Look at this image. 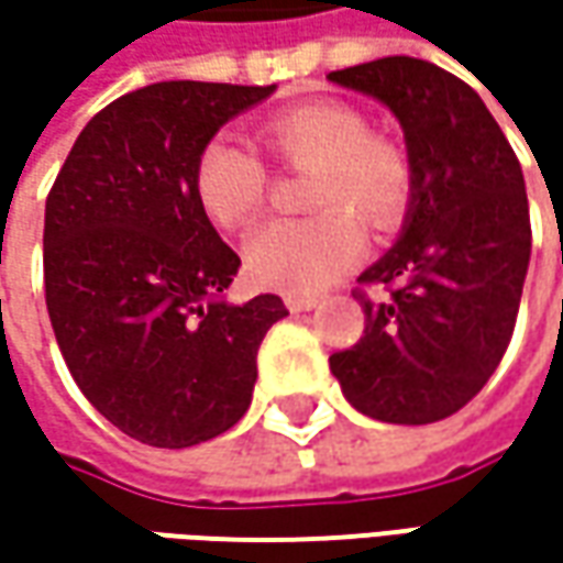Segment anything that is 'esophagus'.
I'll return each instance as SVG.
<instances>
[{"instance_id": "1", "label": "esophagus", "mask_w": 563, "mask_h": 563, "mask_svg": "<svg viewBox=\"0 0 563 563\" xmlns=\"http://www.w3.org/2000/svg\"><path fill=\"white\" fill-rule=\"evenodd\" d=\"M316 303H319V297H310V294H285V307L291 313H310Z\"/></svg>"}]
</instances>
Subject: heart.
Listing matches in <instances>:
<instances>
[{"instance_id": "heart-1", "label": "heart", "mask_w": 563, "mask_h": 563, "mask_svg": "<svg viewBox=\"0 0 563 563\" xmlns=\"http://www.w3.org/2000/svg\"><path fill=\"white\" fill-rule=\"evenodd\" d=\"M266 143L291 168H313L310 219H278L250 234L244 263L263 288L310 294L329 288L363 253V225L391 231L404 219L413 175L398 146L373 137L369 121L341 102L297 106L266 121ZM194 190L222 228L250 225L269 194V168L247 143L219 134L194 165Z\"/></svg>"}]
</instances>
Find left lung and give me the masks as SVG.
I'll return each instance as SVG.
<instances>
[{
	"mask_svg": "<svg viewBox=\"0 0 563 563\" xmlns=\"http://www.w3.org/2000/svg\"><path fill=\"white\" fill-rule=\"evenodd\" d=\"M404 128L413 175L400 238L360 275L363 338L329 357L360 413L422 426L473 400L508 351L530 266L520 163L479 93L432 62L388 55L329 75Z\"/></svg>",
	"mask_w": 563,
	"mask_h": 563,
	"instance_id": "1",
	"label": "left lung"
}]
</instances>
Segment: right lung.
<instances>
[{"label": "right lung", "mask_w": 563, "mask_h": 563, "mask_svg": "<svg viewBox=\"0 0 563 563\" xmlns=\"http://www.w3.org/2000/svg\"><path fill=\"white\" fill-rule=\"evenodd\" d=\"M275 90L163 80L87 121L46 197L43 282L77 388L124 435L190 448L247 413L256 351L288 310L228 303L241 256L194 190L228 119Z\"/></svg>", "instance_id": "obj_1"}]
</instances>
